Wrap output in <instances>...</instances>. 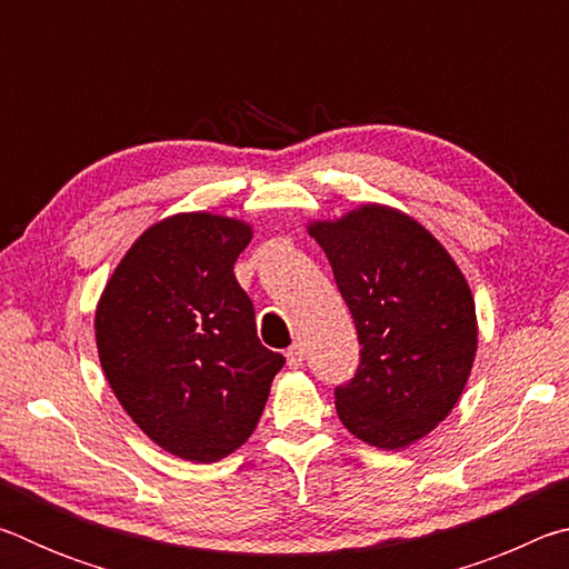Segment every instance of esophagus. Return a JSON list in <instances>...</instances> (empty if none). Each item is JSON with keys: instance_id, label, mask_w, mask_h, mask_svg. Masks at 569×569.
Instances as JSON below:
<instances>
[{"instance_id": "1", "label": "esophagus", "mask_w": 569, "mask_h": 569, "mask_svg": "<svg viewBox=\"0 0 569 569\" xmlns=\"http://www.w3.org/2000/svg\"><path fill=\"white\" fill-rule=\"evenodd\" d=\"M303 356H306L303 346H301V343H293L291 349L286 351V361H288V366H291V369H301V366H303Z\"/></svg>"}]
</instances>
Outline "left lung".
<instances>
[{"instance_id": "left-lung-1", "label": "left lung", "mask_w": 569, "mask_h": 569, "mask_svg": "<svg viewBox=\"0 0 569 569\" xmlns=\"http://www.w3.org/2000/svg\"><path fill=\"white\" fill-rule=\"evenodd\" d=\"M353 316L361 361L336 387V411L353 437L403 449L449 417L477 353L469 283L445 246L387 206H361L311 223Z\"/></svg>"}]
</instances>
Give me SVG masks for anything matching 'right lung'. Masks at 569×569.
Wrapping results in <instances>:
<instances>
[{
  "label": "right lung",
  "mask_w": 569,
  "mask_h": 569,
  "mask_svg": "<svg viewBox=\"0 0 569 569\" xmlns=\"http://www.w3.org/2000/svg\"><path fill=\"white\" fill-rule=\"evenodd\" d=\"M243 220L180 213L148 228L100 296L94 339L132 421L170 455L218 461L253 435L281 353L258 341L233 266Z\"/></svg>",
  "instance_id": "obj_1"
}]
</instances>
